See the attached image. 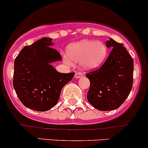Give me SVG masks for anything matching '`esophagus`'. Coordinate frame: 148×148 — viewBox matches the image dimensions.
I'll use <instances>...</instances> for the list:
<instances>
[{
    "label": "esophagus",
    "instance_id": "esophagus-1",
    "mask_svg": "<svg viewBox=\"0 0 148 148\" xmlns=\"http://www.w3.org/2000/svg\"><path fill=\"white\" fill-rule=\"evenodd\" d=\"M82 77H83V74L81 73H76L75 74V78H80Z\"/></svg>",
    "mask_w": 148,
    "mask_h": 148
}]
</instances>
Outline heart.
<instances>
[{
	"label": "heart",
	"instance_id": "b5f03b06",
	"mask_svg": "<svg viewBox=\"0 0 148 148\" xmlns=\"http://www.w3.org/2000/svg\"><path fill=\"white\" fill-rule=\"evenodd\" d=\"M67 57L64 58L66 63H80L82 68L85 71H91L100 67L108 56V48L100 40H82L73 42L68 45L66 49Z\"/></svg>",
	"mask_w": 148,
	"mask_h": 148
}]
</instances>
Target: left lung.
Returning <instances> with one entry per match:
<instances>
[{
    "label": "left lung",
    "mask_w": 148,
    "mask_h": 148,
    "mask_svg": "<svg viewBox=\"0 0 148 148\" xmlns=\"http://www.w3.org/2000/svg\"><path fill=\"white\" fill-rule=\"evenodd\" d=\"M107 48H112L98 70L85 75L90 85L87 99L98 110L118 108L130 94L133 82V60L123 44L110 38Z\"/></svg>",
    "instance_id": "8db88e82"
}]
</instances>
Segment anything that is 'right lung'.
<instances>
[{
    "label": "right lung",
    "mask_w": 148,
    "mask_h": 148,
    "mask_svg": "<svg viewBox=\"0 0 148 148\" xmlns=\"http://www.w3.org/2000/svg\"><path fill=\"white\" fill-rule=\"evenodd\" d=\"M50 38H42L21 50L14 62L13 88L26 108L40 112L49 110L57 104L62 88L75 73H58L52 63L61 56L51 48Z\"/></svg>",
    "instance_id": "obj_1"
}]
</instances>
